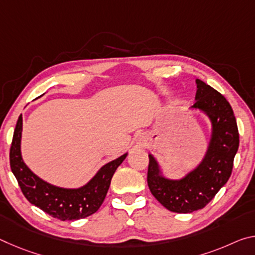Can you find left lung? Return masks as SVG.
<instances>
[{"mask_svg": "<svg viewBox=\"0 0 255 255\" xmlns=\"http://www.w3.org/2000/svg\"><path fill=\"white\" fill-rule=\"evenodd\" d=\"M196 102L190 109L199 110L210 122V135L201 161L182 178L164 175L161 164L148 154L147 183L152 195L167 210L188 214L209 204L230 179L240 138L234 112L218 91L196 80Z\"/></svg>", "mask_w": 255, "mask_h": 255, "instance_id": "8db88e82", "label": "left lung"}]
</instances>
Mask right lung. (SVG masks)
<instances>
[{
    "label": "right lung",
    "mask_w": 255,
    "mask_h": 255,
    "mask_svg": "<svg viewBox=\"0 0 255 255\" xmlns=\"http://www.w3.org/2000/svg\"><path fill=\"white\" fill-rule=\"evenodd\" d=\"M21 138L22 115L16 122L10 149L12 173L30 204L60 221H77L98 211L107 196L116 170L128 155L125 153L102 165L82 187L64 188L47 182L29 169L21 154Z\"/></svg>",
    "instance_id": "obj_1"
}]
</instances>
